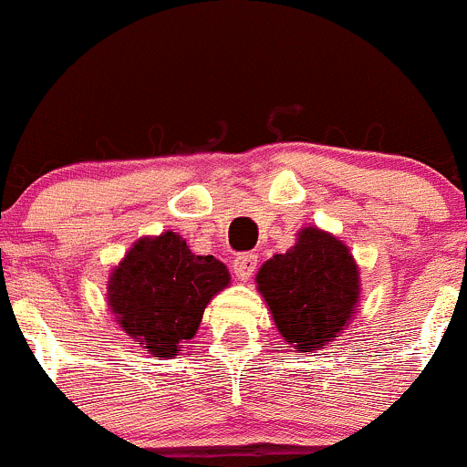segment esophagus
<instances>
[{"label":"esophagus","instance_id":"esophagus-1","mask_svg":"<svg viewBox=\"0 0 467 467\" xmlns=\"http://www.w3.org/2000/svg\"><path fill=\"white\" fill-rule=\"evenodd\" d=\"M256 265H258V258L254 256V254H240V256H235L234 261V275L238 276L240 281H247L249 276L256 272Z\"/></svg>","mask_w":467,"mask_h":467}]
</instances>
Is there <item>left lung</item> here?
<instances>
[{"mask_svg":"<svg viewBox=\"0 0 467 467\" xmlns=\"http://www.w3.org/2000/svg\"><path fill=\"white\" fill-rule=\"evenodd\" d=\"M256 290L281 338L295 352H316L338 338L357 316L361 272L343 240L304 227L288 252L258 267Z\"/></svg>","mask_w":467,"mask_h":467,"instance_id":"left-lung-1","label":"left lung"}]
</instances>
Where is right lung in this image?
<instances>
[{
  "instance_id": "add662e5",
  "label": "right lung",
  "mask_w": 467,
  "mask_h": 467,
  "mask_svg": "<svg viewBox=\"0 0 467 467\" xmlns=\"http://www.w3.org/2000/svg\"><path fill=\"white\" fill-rule=\"evenodd\" d=\"M229 281L223 261L197 256L177 232H163L138 238L110 270L106 302L119 329L147 354L172 358Z\"/></svg>"
}]
</instances>
